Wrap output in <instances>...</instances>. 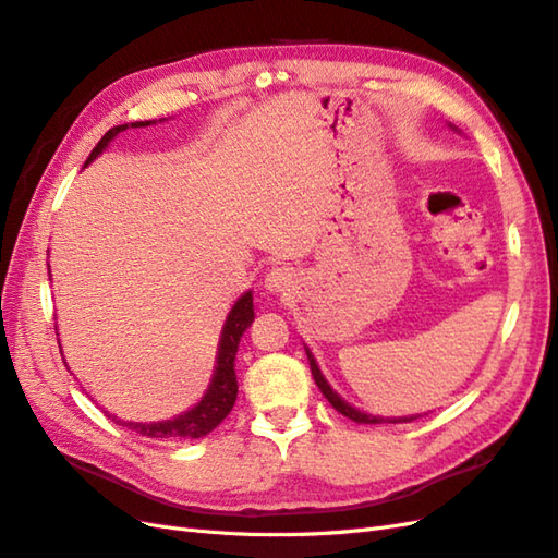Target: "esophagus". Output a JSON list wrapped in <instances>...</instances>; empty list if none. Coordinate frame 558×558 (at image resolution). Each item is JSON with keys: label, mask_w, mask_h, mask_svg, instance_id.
<instances>
[{"label": "esophagus", "mask_w": 558, "mask_h": 558, "mask_svg": "<svg viewBox=\"0 0 558 558\" xmlns=\"http://www.w3.org/2000/svg\"><path fill=\"white\" fill-rule=\"evenodd\" d=\"M292 282H294L292 270L284 268V266L270 268L268 274H266V290H268V292H284V290H290Z\"/></svg>", "instance_id": "obj_1"}]
</instances>
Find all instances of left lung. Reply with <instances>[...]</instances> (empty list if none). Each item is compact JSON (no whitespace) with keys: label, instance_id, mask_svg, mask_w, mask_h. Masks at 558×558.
Here are the masks:
<instances>
[{"label":"left lung","instance_id":"8db88e82","mask_svg":"<svg viewBox=\"0 0 558 558\" xmlns=\"http://www.w3.org/2000/svg\"><path fill=\"white\" fill-rule=\"evenodd\" d=\"M306 356H308V366H311V375H314V380H316V385H318V390L323 392V397H326L330 404H332V409L335 411H340L342 416H347V418H352L354 423H407V421H413V418H418V416H409V418H380V416H371V413H364V411H359V409H354V407H349L347 401L338 395V392H332V387L328 385V380L323 378V373H320V368H318V364H316V359H314V354L308 352L306 349Z\"/></svg>","mask_w":558,"mask_h":558}]
</instances>
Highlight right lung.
<instances>
[{
    "mask_svg": "<svg viewBox=\"0 0 558 558\" xmlns=\"http://www.w3.org/2000/svg\"><path fill=\"white\" fill-rule=\"evenodd\" d=\"M154 121H135L131 123L133 128H145ZM128 128L125 125H116L111 131L104 135L97 147L89 154L85 166L97 159L99 154L104 151V147L109 142L123 133ZM254 320V302H252V292H244L240 300L235 302V306L230 308L228 320L223 326V332H220V342H218V356H216V371L209 390L202 397V401L197 407H192L190 411L180 413L178 418L171 421H159V423H131V421H119L116 416L109 418L116 421L119 425L128 427V430L140 433L142 437H154V439H197L209 435L214 427H218L223 423V418L230 413V409L235 407L238 399V375H235V354H238V344L242 332L252 326Z\"/></svg>",
    "mask_w": 558,
    "mask_h": 558,
    "instance_id": "obj_1",
    "label": "right lung"
}]
</instances>
